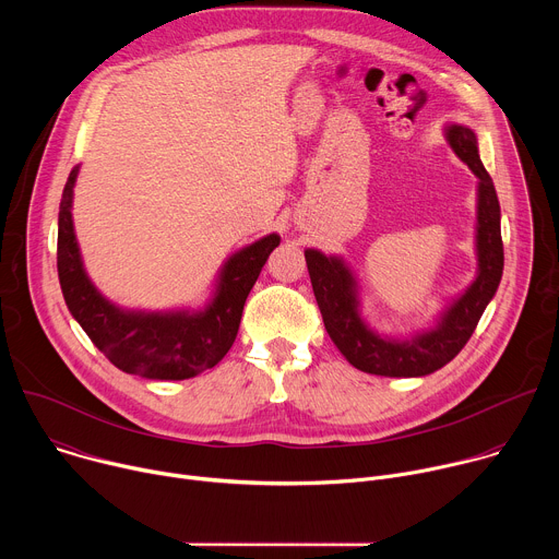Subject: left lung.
<instances>
[{
  "instance_id": "8db88e82",
  "label": "left lung",
  "mask_w": 559,
  "mask_h": 559,
  "mask_svg": "<svg viewBox=\"0 0 559 559\" xmlns=\"http://www.w3.org/2000/svg\"><path fill=\"white\" fill-rule=\"evenodd\" d=\"M444 136L462 164L477 177L475 203V278L451 298L425 330L391 336L373 330L362 316L360 283L352 265L338 254L307 248L305 261L321 307L325 330L349 365L386 378H420L453 360L471 338L477 321L498 292L504 270L500 234V201L477 152V136L468 126L447 123Z\"/></svg>"
}]
</instances>
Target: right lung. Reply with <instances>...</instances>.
<instances>
[{
  "mask_svg": "<svg viewBox=\"0 0 559 559\" xmlns=\"http://www.w3.org/2000/svg\"><path fill=\"white\" fill-rule=\"evenodd\" d=\"M76 175L79 166L63 186L57 231L59 285L74 321L126 373L147 380H186L218 365L241 325L246 298L281 236L272 231L227 257L201 309H126L108 300L84 267L72 223Z\"/></svg>",
  "mask_w": 559,
  "mask_h": 559,
  "instance_id": "1",
  "label": "right lung"
}]
</instances>
